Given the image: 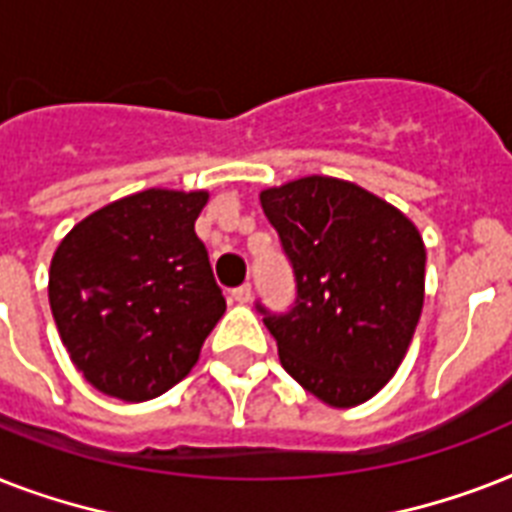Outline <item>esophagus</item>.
<instances>
[{
	"instance_id": "esophagus-1",
	"label": "esophagus",
	"mask_w": 512,
	"mask_h": 512,
	"mask_svg": "<svg viewBox=\"0 0 512 512\" xmlns=\"http://www.w3.org/2000/svg\"><path fill=\"white\" fill-rule=\"evenodd\" d=\"M233 300L241 305H247L252 300V284H241V287L233 289Z\"/></svg>"
}]
</instances>
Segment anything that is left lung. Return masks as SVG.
I'll list each match as a JSON object with an SVG mask.
<instances>
[{
	"instance_id": "8db88e82",
	"label": "left lung",
	"mask_w": 512,
	"mask_h": 512,
	"mask_svg": "<svg viewBox=\"0 0 512 512\" xmlns=\"http://www.w3.org/2000/svg\"><path fill=\"white\" fill-rule=\"evenodd\" d=\"M295 268L297 300L265 313L281 366L308 393L350 409L404 361L425 303V241L409 217L361 185L308 175L260 191Z\"/></svg>"
}]
</instances>
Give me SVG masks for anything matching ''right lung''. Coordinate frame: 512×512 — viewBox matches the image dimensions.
Instances as JSON below:
<instances>
[{
	"label": "right lung",
	"mask_w": 512,
	"mask_h": 512,
	"mask_svg": "<svg viewBox=\"0 0 512 512\" xmlns=\"http://www.w3.org/2000/svg\"><path fill=\"white\" fill-rule=\"evenodd\" d=\"M207 201V191H138L95 209L55 249L52 319L74 366L100 393L151 401L199 361L225 313L193 231Z\"/></svg>",
	"instance_id": "add662e5"
}]
</instances>
